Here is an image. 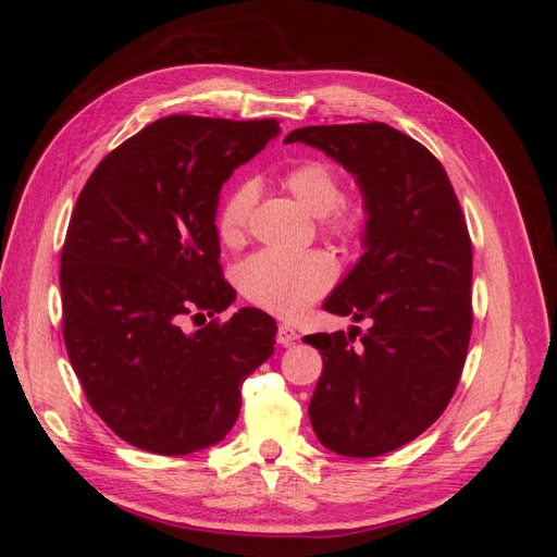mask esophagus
Returning <instances> with one entry per match:
<instances>
[{"mask_svg": "<svg viewBox=\"0 0 557 557\" xmlns=\"http://www.w3.org/2000/svg\"><path fill=\"white\" fill-rule=\"evenodd\" d=\"M297 339H299V332H297L293 325H288V323H281V325H278L276 342H278L281 346H293Z\"/></svg>", "mask_w": 557, "mask_h": 557, "instance_id": "34e87169", "label": "esophagus"}]
</instances>
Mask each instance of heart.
<instances>
[{
    "mask_svg": "<svg viewBox=\"0 0 557 557\" xmlns=\"http://www.w3.org/2000/svg\"><path fill=\"white\" fill-rule=\"evenodd\" d=\"M288 190L311 215L323 221V227L336 239L356 242L367 225V209L360 201L342 199L339 174L323 160H305L281 176ZM256 190L242 183L232 188L218 211V237L227 246L244 242ZM336 276L334 260L323 250L283 252L260 250L239 269L244 295L267 311L293 318L305 311L318 297L327 293Z\"/></svg>",
    "mask_w": 557,
    "mask_h": 557,
    "instance_id": "heart-1",
    "label": "heart"
}]
</instances>
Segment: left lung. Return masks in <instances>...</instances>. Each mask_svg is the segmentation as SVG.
Wrapping results in <instances>:
<instances>
[{
    "instance_id": "1",
    "label": "left lung",
    "mask_w": 557,
    "mask_h": 557,
    "mask_svg": "<svg viewBox=\"0 0 557 557\" xmlns=\"http://www.w3.org/2000/svg\"><path fill=\"white\" fill-rule=\"evenodd\" d=\"M323 150L356 178L364 252L323 309L369 320L311 334L323 374L311 428L346 458H376L423 434L460 381L471 334V242L453 185L425 146L385 123L311 125L283 144Z\"/></svg>"
}]
</instances>
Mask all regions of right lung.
Returning <instances> with one entry per match:
<instances>
[{"instance_id": "right-lung-1", "label": "right lung", "mask_w": 557, "mask_h": 557, "mask_svg": "<svg viewBox=\"0 0 557 557\" xmlns=\"http://www.w3.org/2000/svg\"><path fill=\"white\" fill-rule=\"evenodd\" d=\"M281 132L272 121L170 115L99 162L83 185L60 260L62 332L95 413L123 442L188 455L225 440L242 385L272 358L276 320L227 323L215 213L223 183Z\"/></svg>"}]
</instances>
